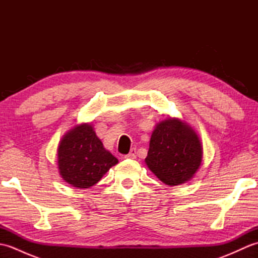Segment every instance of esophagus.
<instances>
[{
  "label": "esophagus",
  "instance_id": "esophagus-1",
  "mask_svg": "<svg viewBox=\"0 0 258 258\" xmlns=\"http://www.w3.org/2000/svg\"><path fill=\"white\" fill-rule=\"evenodd\" d=\"M125 157L126 158H130V160H134V158H136V149L131 150V152Z\"/></svg>",
  "mask_w": 258,
  "mask_h": 258
}]
</instances>
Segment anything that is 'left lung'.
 Listing matches in <instances>:
<instances>
[{"mask_svg":"<svg viewBox=\"0 0 258 258\" xmlns=\"http://www.w3.org/2000/svg\"><path fill=\"white\" fill-rule=\"evenodd\" d=\"M203 145L191 126L168 116L155 125L145 164L155 176L169 186L187 183L199 171Z\"/></svg>","mask_w":258,"mask_h":258,"instance_id":"obj_1","label":"left lung"}]
</instances>
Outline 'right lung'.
Here are the masks:
<instances>
[{"label": "right lung", "instance_id": "add662e5", "mask_svg": "<svg viewBox=\"0 0 258 258\" xmlns=\"http://www.w3.org/2000/svg\"><path fill=\"white\" fill-rule=\"evenodd\" d=\"M118 160L104 147L91 123L76 124L63 135L57 146L61 177L76 188L95 185Z\"/></svg>", "mask_w": 258, "mask_h": 258}]
</instances>
